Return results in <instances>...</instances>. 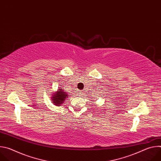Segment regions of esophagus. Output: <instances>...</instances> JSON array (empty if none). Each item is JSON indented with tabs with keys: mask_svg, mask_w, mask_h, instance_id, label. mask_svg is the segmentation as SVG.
I'll return each mask as SVG.
<instances>
[{
	"mask_svg": "<svg viewBox=\"0 0 161 161\" xmlns=\"http://www.w3.org/2000/svg\"><path fill=\"white\" fill-rule=\"evenodd\" d=\"M83 94V92L82 91H79L78 93V95L79 96H81Z\"/></svg>",
	"mask_w": 161,
	"mask_h": 161,
	"instance_id": "obj_1",
	"label": "esophagus"
}]
</instances>
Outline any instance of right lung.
Masks as SVG:
<instances>
[{
	"instance_id": "1",
	"label": "right lung",
	"mask_w": 161,
	"mask_h": 161,
	"mask_svg": "<svg viewBox=\"0 0 161 161\" xmlns=\"http://www.w3.org/2000/svg\"><path fill=\"white\" fill-rule=\"evenodd\" d=\"M66 97H68L66 92H64L63 88H59L58 91H57L56 93L54 94V96L52 97V102L55 106H60L65 101Z\"/></svg>"
}]
</instances>
